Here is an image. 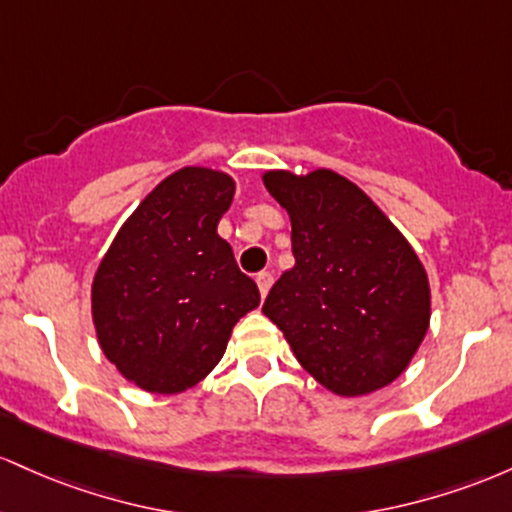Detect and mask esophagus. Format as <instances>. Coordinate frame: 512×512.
<instances>
[{"label":"esophagus","mask_w":512,"mask_h":512,"mask_svg":"<svg viewBox=\"0 0 512 512\" xmlns=\"http://www.w3.org/2000/svg\"><path fill=\"white\" fill-rule=\"evenodd\" d=\"M256 283H258V290H261V297H266L268 290H271V285H273V273H268V271L258 273Z\"/></svg>","instance_id":"34e87169"}]
</instances>
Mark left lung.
I'll use <instances>...</instances> for the list:
<instances>
[{
	"label": "left lung",
	"instance_id": "1",
	"mask_svg": "<svg viewBox=\"0 0 512 512\" xmlns=\"http://www.w3.org/2000/svg\"><path fill=\"white\" fill-rule=\"evenodd\" d=\"M263 183L290 215L295 254L263 314L329 392L363 396L392 384L430 324V285L416 251L336 171H266Z\"/></svg>",
	"mask_w": 512,
	"mask_h": 512
}]
</instances>
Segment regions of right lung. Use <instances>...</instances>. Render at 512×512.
<instances>
[{
  "instance_id": "obj_1",
  "label": "right lung",
  "mask_w": 512,
  "mask_h": 512,
  "mask_svg": "<svg viewBox=\"0 0 512 512\" xmlns=\"http://www.w3.org/2000/svg\"><path fill=\"white\" fill-rule=\"evenodd\" d=\"M234 198L225 171L183 166L125 220L91 285L101 350L152 394L191 389L225 355L261 295L217 222Z\"/></svg>"
}]
</instances>
